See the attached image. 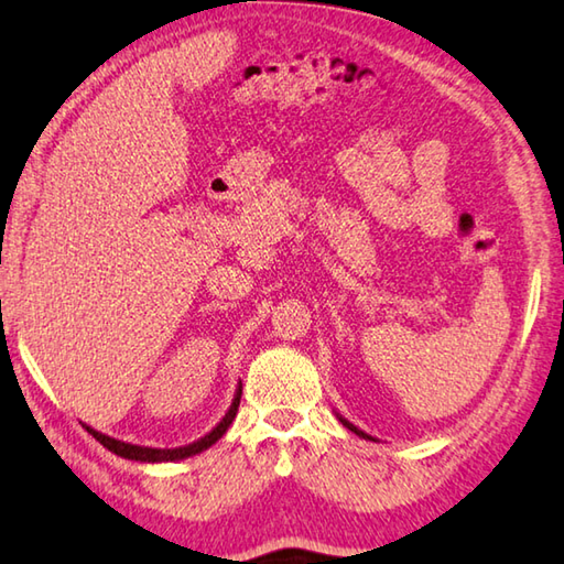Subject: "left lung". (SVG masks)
I'll use <instances>...</instances> for the list:
<instances>
[{"label":"left lung","mask_w":564,"mask_h":564,"mask_svg":"<svg viewBox=\"0 0 564 564\" xmlns=\"http://www.w3.org/2000/svg\"><path fill=\"white\" fill-rule=\"evenodd\" d=\"M338 416V422H341L346 429H348V432H354L356 436H361V440H369V442H379V440H373V436L371 434H366V432H361V429L359 426H354L351 422H348V419H344L341 414H336Z\"/></svg>","instance_id":"obj_1"}]
</instances>
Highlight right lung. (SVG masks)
<instances>
[{
    "mask_svg": "<svg viewBox=\"0 0 564 564\" xmlns=\"http://www.w3.org/2000/svg\"><path fill=\"white\" fill-rule=\"evenodd\" d=\"M240 394H243V383L238 381V389L234 394V404L226 411V416L220 419V422L210 429L208 434L200 436V440H195L185 446H175V449H158V446H140V444H130V442H122V440H115V436H107L102 432H97V429L87 426L85 429L89 434L95 436L97 442H100L105 449H110L112 454H118L122 459H132V462H148V464H158V462H181L187 457H195V454H200L208 449V446L216 444L223 434L228 432V426L234 424V419L238 414V404H240Z\"/></svg>",
    "mask_w": 564,
    "mask_h": 564,
    "instance_id": "add662e5",
    "label": "right lung"
}]
</instances>
